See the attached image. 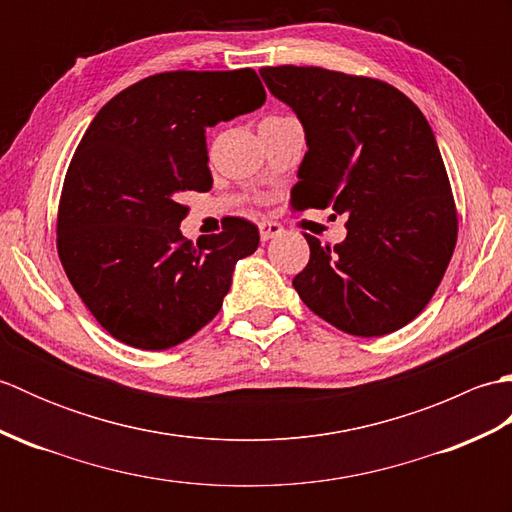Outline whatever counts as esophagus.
I'll return each mask as SVG.
<instances>
[{
  "label": "esophagus",
  "mask_w": 512,
  "mask_h": 512,
  "mask_svg": "<svg viewBox=\"0 0 512 512\" xmlns=\"http://www.w3.org/2000/svg\"><path fill=\"white\" fill-rule=\"evenodd\" d=\"M281 231H284V226H281L279 222H270V220L259 222V235H262L264 242H268V239L281 235Z\"/></svg>",
  "instance_id": "1"
}]
</instances>
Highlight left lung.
Wrapping results in <instances>:
<instances>
[{
  "instance_id": "8db88e82",
  "label": "left lung",
  "mask_w": 512,
  "mask_h": 512,
  "mask_svg": "<svg viewBox=\"0 0 512 512\" xmlns=\"http://www.w3.org/2000/svg\"><path fill=\"white\" fill-rule=\"evenodd\" d=\"M259 72L306 129L290 204L347 215V237L334 248L306 233L310 262L292 286L347 334L400 330L431 301L458 242L451 182L427 118L372 76L317 65Z\"/></svg>"
}]
</instances>
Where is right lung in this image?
Wrapping results in <instances>:
<instances>
[{"instance_id":"1","label":"right lung","mask_w":512,"mask_h":512,"mask_svg":"<svg viewBox=\"0 0 512 512\" xmlns=\"http://www.w3.org/2000/svg\"><path fill=\"white\" fill-rule=\"evenodd\" d=\"M255 70L160 72L129 85L85 129L65 173L57 253L76 295L114 339L167 350L222 308L259 228L224 217L198 244L180 233L187 191L213 178L206 127L262 107Z\"/></svg>"}]
</instances>
